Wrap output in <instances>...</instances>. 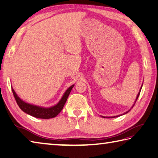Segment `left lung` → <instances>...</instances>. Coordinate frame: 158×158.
I'll return each mask as SVG.
<instances>
[{
  "label": "left lung",
  "instance_id": "left-lung-1",
  "mask_svg": "<svg viewBox=\"0 0 158 158\" xmlns=\"http://www.w3.org/2000/svg\"><path fill=\"white\" fill-rule=\"evenodd\" d=\"M142 86H143V85H142ZM142 86H141V88H140V91H139V94H138V95H137V96H136V100H135V103H134V105H133V106H132V107L135 106V102H136V101L137 100V99H138V98H139V95H140V90H141V88H142ZM130 110V109L129 110H127V111H126V113H124L123 115H124V114H126V113H128L129 111ZM121 115H117V116H113V117H107L106 118H114V117H119V116H121ZM101 117H104V118H105L106 117H105V116H101Z\"/></svg>",
  "mask_w": 158,
  "mask_h": 158
}]
</instances>
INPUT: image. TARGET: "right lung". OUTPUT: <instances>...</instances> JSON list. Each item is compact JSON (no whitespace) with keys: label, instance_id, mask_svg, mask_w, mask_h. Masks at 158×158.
I'll use <instances>...</instances> for the list:
<instances>
[{"label":"right lung","instance_id":"right-lung-1","mask_svg":"<svg viewBox=\"0 0 158 158\" xmlns=\"http://www.w3.org/2000/svg\"><path fill=\"white\" fill-rule=\"evenodd\" d=\"M74 85H72L70 88L66 89V91L64 94L63 96L62 97L61 100H60L57 105L52 107H49V108H45V107L33 105H31V104L25 102L24 101H23L22 100L20 99L19 96H18L13 88H11V89L13 96H14V98L17 102V104H18L19 108L21 109L23 112L28 114L30 115L36 117V118L50 119L56 117L62 110L63 107L64 106L66 102V100L68 98V97L70 94V92H71L72 88H73Z\"/></svg>","mask_w":158,"mask_h":158}]
</instances>
